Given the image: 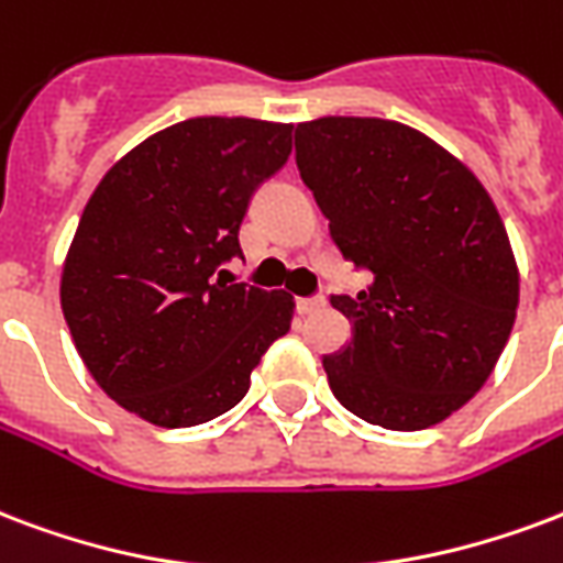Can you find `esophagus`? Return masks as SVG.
I'll return each instance as SVG.
<instances>
[{
	"label": "esophagus",
	"instance_id": "esophagus-1",
	"mask_svg": "<svg viewBox=\"0 0 563 563\" xmlns=\"http://www.w3.org/2000/svg\"><path fill=\"white\" fill-rule=\"evenodd\" d=\"M323 306H327L323 294H317V297H299L297 299L299 314H311V311H317V308H323Z\"/></svg>",
	"mask_w": 563,
	"mask_h": 563
}]
</instances>
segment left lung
Returning a JSON list of instances; mask_svg holds the SVG:
<instances>
[{"instance_id": "obj_1", "label": "left lung", "mask_w": 563, "mask_h": 563, "mask_svg": "<svg viewBox=\"0 0 563 563\" xmlns=\"http://www.w3.org/2000/svg\"><path fill=\"white\" fill-rule=\"evenodd\" d=\"M297 166L341 257L371 276L329 297L350 320L323 356L332 395L386 430L439 424L487 383L517 317L496 205L433 139L383 118L299 124Z\"/></svg>"}]
</instances>
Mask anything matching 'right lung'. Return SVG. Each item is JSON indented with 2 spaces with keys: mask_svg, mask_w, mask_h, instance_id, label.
Masks as SVG:
<instances>
[{
  "mask_svg": "<svg viewBox=\"0 0 563 563\" xmlns=\"http://www.w3.org/2000/svg\"><path fill=\"white\" fill-rule=\"evenodd\" d=\"M294 126L189 118L145 139L88 198L62 273L79 356L115 404L159 427L236 407L294 299L225 278L264 180L285 168Z\"/></svg>",
  "mask_w": 563,
  "mask_h": 563,
  "instance_id": "add662e5",
  "label": "right lung"
}]
</instances>
